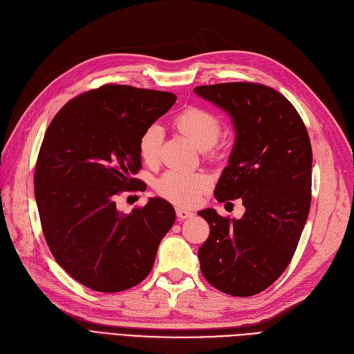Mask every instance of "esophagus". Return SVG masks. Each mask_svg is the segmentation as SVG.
Returning <instances> with one entry per match:
<instances>
[{"label": "esophagus", "mask_w": 354, "mask_h": 354, "mask_svg": "<svg viewBox=\"0 0 354 354\" xmlns=\"http://www.w3.org/2000/svg\"><path fill=\"white\" fill-rule=\"evenodd\" d=\"M176 216L179 221H185L188 218H192L194 213L189 212V210H185V209H176Z\"/></svg>", "instance_id": "1"}]
</instances>
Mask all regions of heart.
<instances>
[{"label":"heart","instance_id":"1","mask_svg":"<svg viewBox=\"0 0 354 354\" xmlns=\"http://www.w3.org/2000/svg\"><path fill=\"white\" fill-rule=\"evenodd\" d=\"M176 127L201 150L216 144L222 132L219 118L201 107H188L175 119ZM163 129L160 124H150L140 138L138 151L145 163H154L160 153ZM212 176L206 172H182L169 170L157 182L162 197L180 207H192L212 188Z\"/></svg>","mask_w":354,"mask_h":354}]
</instances>
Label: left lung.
I'll return each mask as SVG.
<instances>
[{
	"label": "left lung",
	"instance_id": "1",
	"mask_svg": "<svg viewBox=\"0 0 354 354\" xmlns=\"http://www.w3.org/2000/svg\"><path fill=\"white\" fill-rule=\"evenodd\" d=\"M232 119L235 142L218 180V201L241 198V219L198 212L210 235L198 248L214 288L250 297L275 282L297 248L310 209L312 145L304 123L278 91L252 82L194 88Z\"/></svg>",
	"mask_w": 354,
	"mask_h": 354
}]
</instances>
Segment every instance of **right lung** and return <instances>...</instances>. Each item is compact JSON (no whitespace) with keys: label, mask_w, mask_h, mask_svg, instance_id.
Instances as JSON below:
<instances>
[{"label":"right lung","mask_w":354,"mask_h":354,"mask_svg":"<svg viewBox=\"0 0 354 354\" xmlns=\"http://www.w3.org/2000/svg\"><path fill=\"white\" fill-rule=\"evenodd\" d=\"M176 95L102 85L77 95L45 132L35 169V200L51 253L69 275L100 292L138 285L151 272L158 244L175 223L169 201L153 197L124 214L122 191H142V132Z\"/></svg>","instance_id":"1"}]
</instances>
